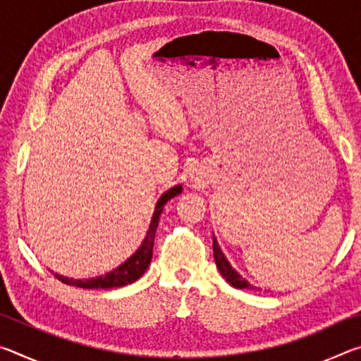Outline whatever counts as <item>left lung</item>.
Instances as JSON below:
<instances>
[{
	"instance_id": "left-lung-1",
	"label": "left lung",
	"mask_w": 361,
	"mask_h": 361,
	"mask_svg": "<svg viewBox=\"0 0 361 361\" xmlns=\"http://www.w3.org/2000/svg\"><path fill=\"white\" fill-rule=\"evenodd\" d=\"M213 256H215L218 271L226 279V282L231 283L234 288H239V290H245V288L253 290V285H250L247 280L243 279L240 274L229 264V261L226 259V256L221 252V248H219L215 237H213Z\"/></svg>"
}]
</instances>
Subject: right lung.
I'll list each match as a JSON object with an SVG mask.
<instances>
[{
	"label": "right lung",
	"mask_w": 361,
	"mask_h": 361,
	"mask_svg": "<svg viewBox=\"0 0 361 361\" xmlns=\"http://www.w3.org/2000/svg\"><path fill=\"white\" fill-rule=\"evenodd\" d=\"M183 191V188L180 185H176L173 188H170L169 191L164 192L161 195V199L157 200L154 213H152L151 218V224L149 229L146 232L145 240L142 242V245L133 253L129 259L122 262L119 267H116L114 271L105 274V276L95 277V279H84V280H75V279H68L60 276V274H54L60 282H63L66 285L71 286H79V288H87V290H94V288H119V286L133 283L135 280L143 276L146 269H148L151 258H152V247H154V237H156V231H157V224H159V218H161V213L164 210V205H166L170 199H173L175 195H178Z\"/></svg>",
	"instance_id": "1"
}]
</instances>
